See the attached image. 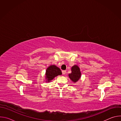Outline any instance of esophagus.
<instances>
[{
  "label": "esophagus",
  "instance_id": "34e87169",
  "mask_svg": "<svg viewBox=\"0 0 121 121\" xmlns=\"http://www.w3.org/2000/svg\"><path fill=\"white\" fill-rule=\"evenodd\" d=\"M62 74L63 75H65L66 74V71L65 70H62Z\"/></svg>",
  "mask_w": 121,
  "mask_h": 121
}]
</instances>
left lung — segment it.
<instances>
[{
	"label": "left lung",
	"mask_w": 121,
	"mask_h": 121,
	"mask_svg": "<svg viewBox=\"0 0 121 121\" xmlns=\"http://www.w3.org/2000/svg\"><path fill=\"white\" fill-rule=\"evenodd\" d=\"M71 73L68 74L69 78L73 82L76 83L81 77L80 68L77 65H74L71 67Z\"/></svg>",
	"instance_id": "obj_1"
}]
</instances>
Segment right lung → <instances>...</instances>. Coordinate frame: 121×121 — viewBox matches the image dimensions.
Returning a JSON list of instances; mask_svg holds the SVG:
<instances>
[{"label": "right lung", "mask_w": 121, "mask_h": 121, "mask_svg": "<svg viewBox=\"0 0 121 121\" xmlns=\"http://www.w3.org/2000/svg\"><path fill=\"white\" fill-rule=\"evenodd\" d=\"M61 75H62V72L59 68L55 65H51L47 68L46 70V82H49L55 77Z\"/></svg>", "instance_id": "right-lung-1"}]
</instances>
